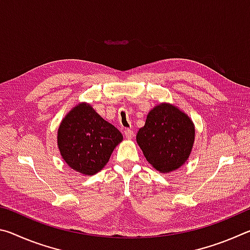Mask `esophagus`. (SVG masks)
Here are the masks:
<instances>
[{
    "label": "esophagus",
    "instance_id": "esophagus-1",
    "mask_svg": "<svg viewBox=\"0 0 250 250\" xmlns=\"http://www.w3.org/2000/svg\"><path fill=\"white\" fill-rule=\"evenodd\" d=\"M125 135L126 139H132L133 131L130 130V129H126V130H125Z\"/></svg>",
    "mask_w": 250,
    "mask_h": 250
}]
</instances>
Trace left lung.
<instances>
[{
    "instance_id": "obj_1",
    "label": "left lung",
    "mask_w": 250,
    "mask_h": 250,
    "mask_svg": "<svg viewBox=\"0 0 250 250\" xmlns=\"http://www.w3.org/2000/svg\"><path fill=\"white\" fill-rule=\"evenodd\" d=\"M194 140L195 125L191 118L168 103L151 109L146 125L137 134V142L146 161L161 173H170L185 164Z\"/></svg>"
}]
</instances>
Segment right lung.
I'll list each match as a JSON object with an SVG mask.
<instances>
[{
  "instance_id": "1",
  "label": "right lung",
  "mask_w": 250,
  "mask_h": 250,
  "mask_svg": "<svg viewBox=\"0 0 250 250\" xmlns=\"http://www.w3.org/2000/svg\"><path fill=\"white\" fill-rule=\"evenodd\" d=\"M122 140L120 131L87 103L76 104L57 131V146L62 160L83 175H94L103 170Z\"/></svg>"
}]
</instances>
